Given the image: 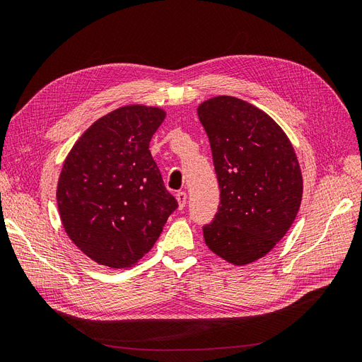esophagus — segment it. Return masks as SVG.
Masks as SVG:
<instances>
[{
    "instance_id": "obj_1",
    "label": "esophagus",
    "mask_w": 362,
    "mask_h": 362,
    "mask_svg": "<svg viewBox=\"0 0 362 362\" xmlns=\"http://www.w3.org/2000/svg\"><path fill=\"white\" fill-rule=\"evenodd\" d=\"M177 201H178L180 208H184L185 204H187V193H185V192H178L177 193Z\"/></svg>"
}]
</instances>
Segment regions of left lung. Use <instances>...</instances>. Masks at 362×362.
<instances>
[{"label":"left lung","mask_w":362,"mask_h":362,"mask_svg":"<svg viewBox=\"0 0 362 362\" xmlns=\"http://www.w3.org/2000/svg\"><path fill=\"white\" fill-rule=\"evenodd\" d=\"M198 116L210 140L221 204L204 238L216 255L245 266L267 255L299 211L303 182L281 127L234 96L202 103Z\"/></svg>","instance_id":"1"}]
</instances>
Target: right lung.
I'll return each mask as SVG.
<instances>
[{
  "label": "right lung",
  "instance_id": "obj_1",
  "mask_svg": "<svg viewBox=\"0 0 362 362\" xmlns=\"http://www.w3.org/2000/svg\"><path fill=\"white\" fill-rule=\"evenodd\" d=\"M164 117L157 107H120L87 128L64 160L57 184L62 223L98 264H136L178 208L149 151Z\"/></svg>",
  "mask_w": 362,
  "mask_h": 362
}]
</instances>
